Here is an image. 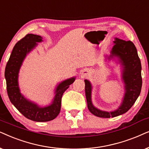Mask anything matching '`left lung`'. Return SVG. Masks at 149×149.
<instances>
[{"instance_id":"obj_1","label":"left lung","mask_w":149,"mask_h":149,"mask_svg":"<svg viewBox=\"0 0 149 149\" xmlns=\"http://www.w3.org/2000/svg\"><path fill=\"white\" fill-rule=\"evenodd\" d=\"M114 45L111 51L110 56H118L123 67V79L125 82V93L122 104L117 110L113 112H104L95 108L91 102V84L85 80V94L87 106L95 116L102 118H110L119 116L127 112L136 102L142 88L141 63L137 52L136 47L132 41H124L116 38Z\"/></svg>"}]
</instances>
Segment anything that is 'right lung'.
Here are the masks:
<instances>
[{
  "label": "right lung",
  "mask_w": 149,
  "mask_h": 149,
  "mask_svg": "<svg viewBox=\"0 0 149 149\" xmlns=\"http://www.w3.org/2000/svg\"><path fill=\"white\" fill-rule=\"evenodd\" d=\"M41 41H42V37L34 34H28L20 39L15 45L6 65L5 76L8 96L19 112L33 121L46 122L54 119L58 115L63 93L74 82L75 78L68 79L58 84L52 104L47 107L41 108L24 97L19 92L17 83L19 68L26 54L36 46L37 42Z\"/></svg>",
  "instance_id": "add662e5"
}]
</instances>
